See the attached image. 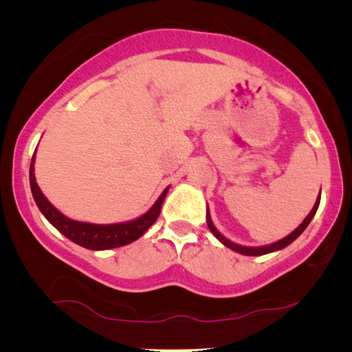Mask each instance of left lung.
Instances as JSON below:
<instances>
[{
  "mask_svg": "<svg viewBox=\"0 0 352 352\" xmlns=\"http://www.w3.org/2000/svg\"><path fill=\"white\" fill-rule=\"evenodd\" d=\"M319 204H320V197L319 199H317V201H316V205H314V208L311 210V213L306 216V219L302 221V223L298 226V228L293 230V232L290 234V235H287L285 239H282V240H278V242H276V243H271V245H266V247H258V248H250V247H242V245H237V243H234V242H230V240H228L224 237V235H221L218 230H216V228L213 226V223H211V218H210V211L208 213H206V224H208V228H210V230L211 232H213V235L216 239L219 240L221 243H224L226 247L228 248H230V250H234V252H237V253H240V254H247V256H261V254H266V253H271V252H277V250H280V248H285L287 245H290L293 240H295L296 237H300V235L302 234V230H305L306 228H307V224L311 223V219L314 218V214H316V211H317V208H319Z\"/></svg>",
  "mask_w": 352,
  "mask_h": 352,
  "instance_id": "8db88e82",
  "label": "left lung"
}]
</instances>
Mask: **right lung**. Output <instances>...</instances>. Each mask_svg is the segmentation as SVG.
Instances as JSON below:
<instances>
[{
    "label": "right lung",
    "instance_id": "right-lung-1",
    "mask_svg": "<svg viewBox=\"0 0 352 352\" xmlns=\"http://www.w3.org/2000/svg\"><path fill=\"white\" fill-rule=\"evenodd\" d=\"M33 160H35V153H33L32 163H30V187L33 199H35L38 208L45 218L59 230L60 234H64L67 239L72 242L78 243L80 247H85L88 250H109V248H117L123 247L138 240L151 226L155 223L158 214L162 211L163 200L168 194L166 187L163 190V194L158 197L155 205L147 211L146 214L141 218L129 221V223L122 224H89V223H80V221H74L65 218L64 214L59 213L54 206H52L45 195L41 194L40 187H38L35 181V173H33Z\"/></svg>",
    "mask_w": 352,
    "mask_h": 352
}]
</instances>
